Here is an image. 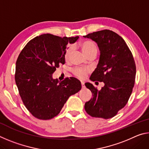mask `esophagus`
I'll use <instances>...</instances> for the list:
<instances>
[{
	"label": "esophagus",
	"mask_w": 149,
	"mask_h": 149,
	"mask_svg": "<svg viewBox=\"0 0 149 149\" xmlns=\"http://www.w3.org/2000/svg\"><path fill=\"white\" fill-rule=\"evenodd\" d=\"M81 86H82V87H85V85H84L85 83H84V81H81Z\"/></svg>",
	"instance_id": "esophagus-1"
}]
</instances>
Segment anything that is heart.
<instances>
[{
  "instance_id": "obj_1",
  "label": "heart",
  "mask_w": 149,
  "mask_h": 149,
  "mask_svg": "<svg viewBox=\"0 0 149 149\" xmlns=\"http://www.w3.org/2000/svg\"><path fill=\"white\" fill-rule=\"evenodd\" d=\"M81 47L83 50V51L84 52V53L87 55V56H90L91 54L97 53V47L96 44L93 41H85L82 42L81 43ZM73 48L72 46H70L66 51L65 52V59L68 60L69 58L71 55L72 52L73 51ZM91 72V70L89 68H75L72 70L73 74L75 76H76L79 79H84L86 77L87 74Z\"/></svg>"
}]
</instances>
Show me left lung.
<instances>
[{"instance_id":"1","label":"left lung","mask_w":149,"mask_h":149,"mask_svg":"<svg viewBox=\"0 0 149 149\" xmlns=\"http://www.w3.org/2000/svg\"><path fill=\"white\" fill-rule=\"evenodd\" d=\"M84 37L97 42L100 51L99 64L90 79L104 84L99 91L85 83L93 98L85 102V110L92 117L109 119L125 107L132 95L136 75L135 60L124 40L114 31L104 29Z\"/></svg>"}]
</instances>
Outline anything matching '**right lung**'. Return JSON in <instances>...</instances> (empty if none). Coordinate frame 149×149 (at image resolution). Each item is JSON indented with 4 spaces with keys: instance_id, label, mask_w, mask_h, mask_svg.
Segmentation results:
<instances>
[{
    "instance_id": "obj_1",
    "label": "right lung",
    "mask_w": 149,
    "mask_h": 149,
    "mask_svg": "<svg viewBox=\"0 0 149 149\" xmlns=\"http://www.w3.org/2000/svg\"><path fill=\"white\" fill-rule=\"evenodd\" d=\"M78 37L42 34L27 42L19 54L15 81L25 107L37 119L56 116L70 96L81 89L75 77L62 81L52 77L60 64H65L66 45Z\"/></svg>"
}]
</instances>
